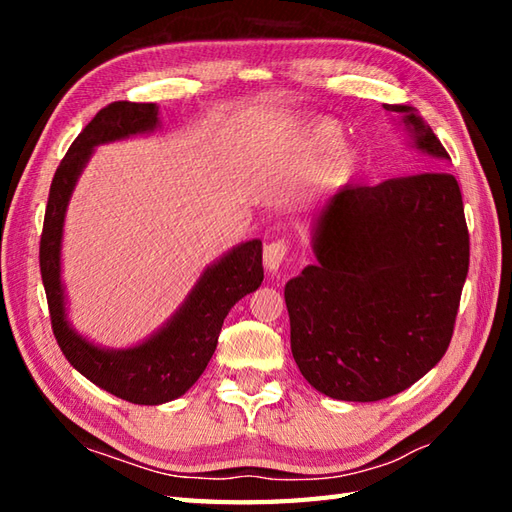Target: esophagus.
Listing matches in <instances>:
<instances>
[{
  "instance_id": "esophagus-1",
  "label": "esophagus",
  "mask_w": 512,
  "mask_h": 512,
  "mask_svg": "<svg viewBox=\"0 0 512 512\" xmlns=\"http://www.w3.org/2000/svg\"><path fill=\"white\" fill-rule=\"evenodd\" d=\"M286 253H288V246L284 239H275V242H268L264 246V266L268 273H277Z\"/></svg>"
}]
</instances>
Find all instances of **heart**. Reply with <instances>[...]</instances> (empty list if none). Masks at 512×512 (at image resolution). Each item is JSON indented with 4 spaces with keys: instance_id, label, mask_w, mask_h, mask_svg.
Returning <instances> with one entry per match:
<instances>
[{
    "instance_id": "1",
    "label": "heart",
    "mask_w": 512,
    "mask_h": 512,
    "mask_svg": "<svg viewBox=\"0 0 512 512\" xmlns=\"http://www.w3.org/2000/svg\"><path fill=\"white\" fill-rule=\"evenodd\" d=\"M339 136H341V129L334 123L330 121L314 123L306 132V138H303V147H306L310 156H319L321 151L331 147ZM354 167H356V151L347 143H337L330 149L328 158L323 162V178L330 182H343L352 176Z\"/></svg>"
}]
</instances>
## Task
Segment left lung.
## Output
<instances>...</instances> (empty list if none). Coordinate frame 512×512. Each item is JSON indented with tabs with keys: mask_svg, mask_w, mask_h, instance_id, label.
<instances>
[{
	"mask_svg": "<svg viewBox=\"0 0 512 512\" xmlns=\"http://www.w3.org/2000/svg\"><path fill=\"white\" fill-rule=\"evenodd\" d=\"M398 114L409 145L449 160L416 107ZM317 262L284 290L290 347L321 394L374 402L400 394L447 352L469 273V231L451 173L343 187L312 220Z\"/></svg>",
	"mask_w": 512,
	"mask_h": 512,
	"instance_id": "8db88e82",
	"label": "left lung"
}]
</instances>
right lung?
<instances>
[{
	"instance_id": "1",
	"label": "right lung",
	"mask_w": 512,
	"mask_h": 512,
	"mask_svg": "<svg viewBox=\"0 0 512 512\" xmlns=\"http://www.w3.org/2000/svg\"><path fill=\"white\" fill-rule=\"evenodd\" d=\"M158 127L156 103L129 101L110 103L85 125L52 178L39 248L52 332L61 352L90 383L134 405H162L187 394L211 361L228 310L264 281L262 239H250L206 266L182 306L145 341L114 350L72 328L61 279L63 224L72 191L96 147L151 134Z\"/></svg>"
}]
</instances>
